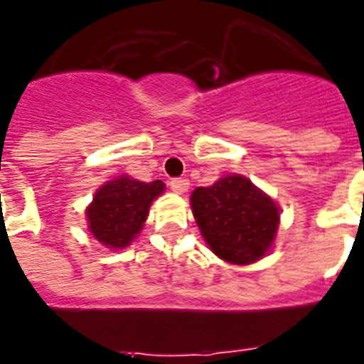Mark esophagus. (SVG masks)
Returning a JSON list of instances; mask_svg holds the SVG:
<instances>
[{
    "mask_svg": "<svg viewBox=\"0 0 364 364\" xmlns=\"http://www.w3.org/2000/svg\"><path fill=\"white\" fill-rule=\"evenodd\" d=\"M169 188L176 193V195H184L189 189V180L188 178H173L169 182Z\"/></svg>",
    "mask_w": 364,
    "mask_h": 364,
    "instance_id": "34e87169",
    "label": "esophagus"
}]
</instances>
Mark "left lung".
Wrapping results in <instances>:
<instances>
[{
  "label": "left lung",
  "instance_id": "1",
  "mask_svg": "<svg viewBox=\"0 0 364 364\" xmlns=\"http://www.w3.org/2000/svg\"><path fill=\"white\" fill-rule=\"evenodd\" d=\"M191 211L205 244L230 264H253L272 252L281 210L242 175H226L191 193Z\"/></svg>",
  "mask_w": 364,
  "mask_h": 364
}]
</instances>
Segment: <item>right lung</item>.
I'll return each mask as SVG.
<instances>
[{
	"mask_svg": "<svg viewBox=\"0 0 364 364\" xmlns=\"http://www.w3.org/2000/svg\"><path fill=\"white\" fill-rule=\"evenodd\" d=\"M164 189L162 180L142 182L129 175L114 176L96 189L87 205V228L105 247L124 250L142 231L151 204Z\"/></svg>",
	"mask_w": 364,
	"mask_h": 364,
	"instance_id": "right-lung-1",
	"label": "right lung"
}]
</instances>
